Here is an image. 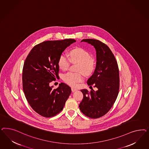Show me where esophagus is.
I'll list each match as a JSON object with an SVG mask.
<instances>
[{
  "label": "esophagus",
  "mask_w": 149,
  "mask_h": 149,
  "mask_svg": "<svg viewBox=\"0 0 149 149\" xmlns=\"http://www.w3.org/2000/svg\"><path fill=\"white\" fill-rule=\"evenodd\" d=\"M77 88H74V87H72V92H75V91H77Z\"/></svg>",
  "instance_id": "34e87169"
}]
</instances>
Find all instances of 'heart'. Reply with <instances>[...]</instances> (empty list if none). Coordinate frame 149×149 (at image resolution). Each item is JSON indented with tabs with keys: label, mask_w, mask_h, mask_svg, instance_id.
<instances>
[{
	"label": "heart",
	"mask_w": 149,
	"mask_h": 149,
	"mask_svg": "<svg viewBox=\"0 0 149 149\" xmlns=\"http://www.w3.org/2000/svg\"><path fill=\"white\" fill-rule=\"evenodd\" d=\"M71 62L79 63L77 71L80 72H69L63 75V80L70 86H75L77 83L84 80L82 72L85 75H89L93 72L95 67V59L90 57L86 50L80 47L70 51L69 57L64 52L60 54L58 65L61 69L67 70Z\"/></svg>",
	"instance_id": "1"
}]
</instances>
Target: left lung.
I'll list each match as a JSON object with an SVG mask.
<instances>
[{"label":"left lung","mask_w":149,"mask_h":149,"mask_svg":"<svg viewBox=\"0 0 149 149\" xmlns=\"http://www.w3.org/2000/svg\"><path fill=\"white\" fill-rule=\"evenodd\" d=\"M82 41L93 45L96 50V67L87 84L91 86L94 85L98 90H81L84 97L79 108L86 116L97 118L108 112L117 98L120 88L118 67L112 51L106 44L92 39Z\"/></svg>","instance_id":"8db88e82"}]
</instances>
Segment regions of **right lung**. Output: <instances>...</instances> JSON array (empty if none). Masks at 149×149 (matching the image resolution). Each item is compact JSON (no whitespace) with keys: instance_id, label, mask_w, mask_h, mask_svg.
Returning <instances> with one entry per match:
<instances>
[{"instance_id":"right-lung-1","label":"right lung","mask_w":149,"mask_h":149,"mask_svg":"<svg viewBox=\"0 0 149 149\" xmlns=\"http://www.w3.org/2000/svg\"><path fill=\"white\" fill-rule=\"evenodd\" d=\"M76 40H49L36 45L23 65V90L27 102L38 114L53 117L60 113L70 95L71 88L64 83L54 89L50 84L58 77V58Z\"/></svg>"}]
</instances>
